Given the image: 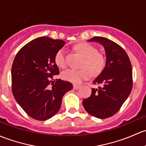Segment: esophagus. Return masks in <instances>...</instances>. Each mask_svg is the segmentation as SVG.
Segmentation results:
<instances>
[{
    "mask_svg": "<svg viewBox=\"0 0 146 146\" xmlns=\"http://www.w3.org/2000/svg\"><path fill=\"white\" fill-rule=\"evenodd\" d=\"M73 88H74L75 90H78V89L80 88V86L78 85H73Z\"/></svg>",
    "mask_w": 146,
    "mask_h": 146,
    "instance_id": "1",
    "label": "esophagus"
}]
</instances>
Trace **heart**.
<instances>
[{"instance_id": "heart-1", "label": "heart", "mask_w": 146, "mask_h": 146, "mask_svg": "<svg viewBox=\"0 0 146 146\" xmlns=\"http://www.w3.org/2000/svg\"><path fill=\"white\" fill-rule=\"evenodd\" d=\"M75 50L83 57L81 67H85L79 70L67 69L61 74V77L65 80L73 83H80L90 76V73L94 76L99 74L105 66L106 60L104 56L97 52V50L94 46L86 42H80L75 45ZM55 63L58 66L65 68V50L60 49L55 55Z\"/></svg>"}]
</instances>
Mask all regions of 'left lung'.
<instances>
[{"label": "left lung", "instance_id": "8db88e82", "mask_svg": "<svg viewBox=\"0 0 146 146\" xmlns=\"http://www.w3.org/2000/svg\"><path fill=\"white\" fill-rule=\"evenodd\" d=\"M89 42H97L104 47L106 65L93 80L100 85L92 89V94L82 101L86 111L95 117L113 116L127 100L132 89V68L129 58L122 47L104 37H94Z\"/></svg>", "mask_w": 146, "mask_h": 146}]
</instances>
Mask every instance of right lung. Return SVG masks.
Here are the masks:
<instances>
[{"label": "right lung", "mask_w": 146, "mask_h": 146, "mask_svg": "<svg viewBox=\"0 0 146 146\" xmlns=\"http://www.w3.org/2000/svg\"><path fill=\"white\" fill-rule=\"evenodd\" d=\"M65 43L62 40L40 37L24 45L14 59L13 96L21 108L37 120H47L57 113L64 95L73 89L68 81L53 80L59 74L55 55Z\"/></svg>", "instance_id": "1"}]
</instances>
